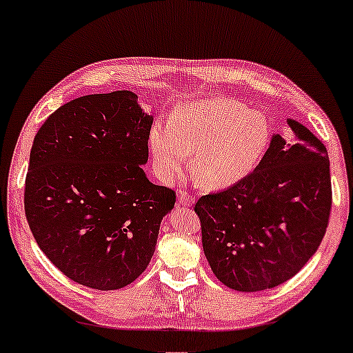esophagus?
<instances>
[{
    "label": "esophagus",
    "instance_id": "34e87169",
    "mask_svg": "<svg viewBox=\"0 0 353 353\" xmlns=\"http://www.w3.org/2000/svg\"><path fill=\"white\" fill-rule=\"evenodd\" d=\"M194 201H195L194 195L188 194L186 190H180V192H178V205H181V206H192Z\"/></svg>",
    "mask_w": 353,
    "mask_h": 353
}]
</instances>
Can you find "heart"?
<instances>
[{"label": "heart", "instance_id": "obj_1", "mask_svg": "<svg viewBox=\"0 0 353 353\" xmlns=\"http://www.w3.org/2000/svg\"><path fill=\"white\" fill-rule=\"evenodd\" d=\"M269 139L264 114L228 98H205L178 108L169 128H152L148 143L164 181L180 178L189 153H194V180L205 189L221 190L250 175Z\"/></svg>", "mask_w": 353, "mask_h": 353}]
</instances>
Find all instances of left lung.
<instances>
[{
  "label": "left lung",
  "instance_id": "obj_1",
  "mask_svg": "<svg viewBox=\"0 0 353 353\" xmlns=\"http://www.w3.org/2000/svg\"><path fill=\"white\" fill-rule=\"evenodd\" d=\"M296 141H270L256 169L194 206L212 272L242 292L292 279L319 248L332 210L328 153L307 126L288 120Z\"/></svg>",
  "mask_w": 353,
  "mask_h": 353
}]
</instances>
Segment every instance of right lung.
<instances>
[{
	"mask_svg": "<svg viewBox=\"0 0 353 353\" xmlns=\"http://www.w3.org/2000/svg\"><path fill=\"white\" fill-rule=\"evenodd\" d=\"M152 123L136 94L117 90L68 101L34 137L26 221L46 258L79 285L120 290L153 256L176 195L142 170Z\"/></svg>",
	"mask_w": 353,
	"mask_h": 353,
	"instance_id": "obj_1",
	"label": "right lung"
}]
</instances>
